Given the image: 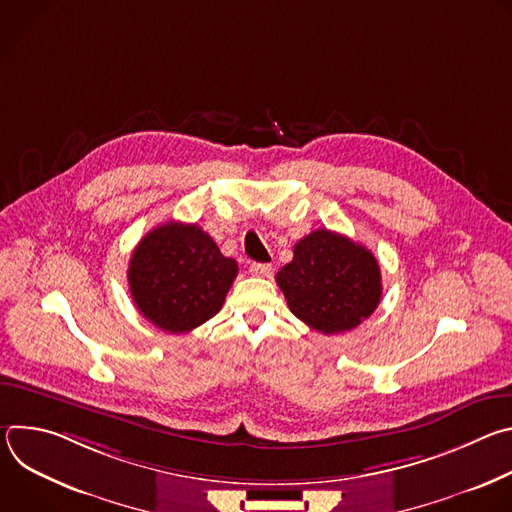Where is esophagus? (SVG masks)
I'll list each match as a JSON object with an SVG mask.
<instances>
[{
    "label": "esophagus",
    "mask_w": 512,
    "mask_h": 512,
    "mask_svg": "<svg viewBox=\"0 0 512 512\" xmlns=\"http://www.w3.org/2000/svg\"><path fill=\"white\" fill-rule=\"evenodd\" d=\"M249 271H251V275L267 277V275L271 273V265H269V263H251V265H249Z\"/></svg>",
    "instance_id": "1"
}]
</instances>
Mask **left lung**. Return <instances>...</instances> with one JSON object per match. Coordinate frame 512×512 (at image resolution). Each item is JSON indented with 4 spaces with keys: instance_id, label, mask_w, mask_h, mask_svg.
Here are the masks:
<instances>
[{
    "instance_id": "obj_1",
    "label": "left lung",
    "mask_w": 512,
    "mask_h": 512,
    "mask_svg": "<svg viewBox=\"0 0 512 512\" xmlns=\"http://www.w3.org/2000/svg\"><path fill=\"white\" fill-rule=\"evenodd\" d=\"M275 279L291 314L322 334L356 328L377 310L383 294L375 255L328 229L298 241L294 259Z\"/></svg>"
}]
</instances>
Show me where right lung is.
I'll return each instance as SVG.
<instances>
[{
	"label": "right lung",
	"mask_w": 512,
	"mask_h": 512,
	"mask_svg": "<svg viewBox=\"0 0 512 512\" xmlns=\"http://www.w3.org/2000/svg\"><path fill=\"white\" fill-rule=\"evenodd\" d=\"M239 273L198 225L164 223L133 249L127 281L145 320L184 334L221 312Z\"/></svg>",
	"instance_id": "obj_1"
}]
</instances>
